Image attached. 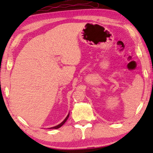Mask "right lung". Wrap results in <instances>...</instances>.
Masks as SVG:
<instances>
[{
	"instance_id": "right-lung-1",
	"label": "right lung",
	"mask_w": 153,
	"mask_h": 153,
	"mask_svg": "<svg viewBox=\"0 0 153 153\" xmlns=\"http://www.w3.org/2000/svg\"><path fill=\"white\" fill-rule=\"evenodd\" d=\"M69 115H70V114H68V116L66 117V118L65 119V120H64L63 121H62V122L61 123H60V124H59V125H57V126H55V127H51V129H58V128H60V127H61L62 125H64V123L66 122V120H68V117H69Z\"/></svg>"
}]
</instances>
